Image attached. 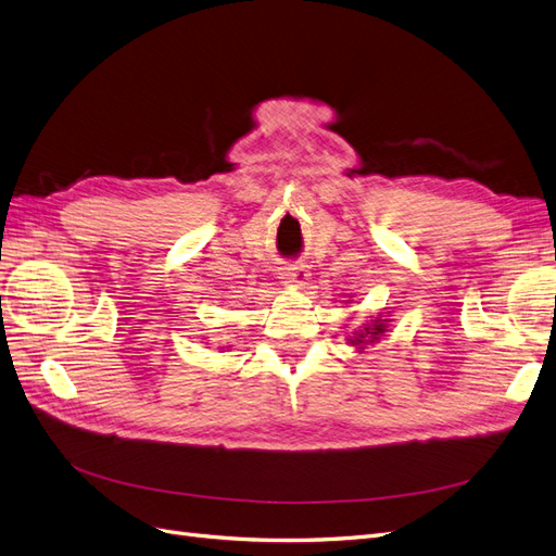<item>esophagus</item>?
Returning <instances> with one entry per match:
<instances>
[{
  "mask_svg": "<svg viewBox=\"0 0 556 556\" xmlns=\"http://www.w3.org/2000/svg\"><path fill=\"white\" fill-rule=\"evenodd\" d=\"M308 266L304 264H288L280 268V278L285 285H290V288H304L308 282Z\"/></svg>",
  "mask_w": 556,
  "mask_h": 556,
  "instance_id": "esophagus-1",
  "label": "esophagus"
}]
</instances>
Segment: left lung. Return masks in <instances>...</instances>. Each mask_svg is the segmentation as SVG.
<instances>
[{"label": "left lung", "mask_w": 556, "mask_h": 556, "mask_svg": "<svg viewBox=\"0 0 556 556\" xmlns=\"http://www.w3.org/2000/svg\"><path fill=\"white\" fill-rule=\"evenodd\" d=\"M387 331H390V319L378 315L374 319H368V323H364V327H359L355 333H352L348 339V345L357 348V352H364L366 345L380 343V339L387 336Z\"/></svg>", "instance_id": "left-lung-1"}]
</instances>
